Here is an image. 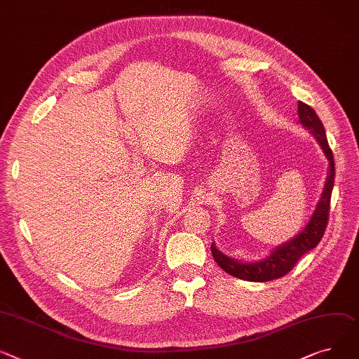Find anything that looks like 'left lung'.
<instances>
[{
    "label": "left lung",
    "instance_id": "1",
    "mask_svg": "<svg viewBox=\"0 0 359 359\" xmlns=\"http://www.w3.org/2000/svg\"><path fill=\"white\" fill-rule=\"evenodd\" d=\"M297 114L299 123L315 137L325 157L329 161L327 177L323 186V192L315 208L313 215L310 217L306 226L296 236H293L292 240L276 247L266 258L258 261H241L236 258H231L225 255L222 251H219L217 245H215V243H212L210 251L215 261L218 262V266L224 271L236 278L262 283L285 276L294 267V264L302 258V255H304L310 250H313L320 243L322 236L326 231L332 189L333 183H335V161H333V154L327 144L323 124L315 109L310 108L307 104L299 101Z\"/></svg>",
    "mask_w": 359,
    "mask_h": 359
}]
</instances>
